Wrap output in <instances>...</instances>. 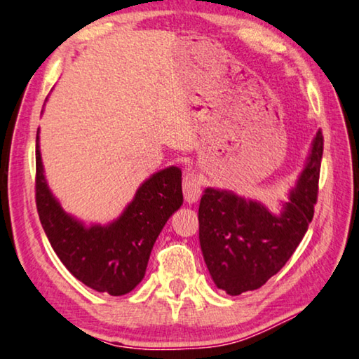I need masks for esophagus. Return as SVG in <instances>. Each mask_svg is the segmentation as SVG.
<instances>
[{"label":"esophagus","mask_w":359,"mask_h":359,"mask_svg":"<svg viewBox=\"0 0 359 359\" xmlns=\"http://www.w3.org/2000/svg\"><path fill=\"white\" fill-rule=\"evenodd\" d=\"M201 195V182L195 172H187L184 177V198L189 204H195Z\"/></svg>","instance_id":"1"}]
</instances>
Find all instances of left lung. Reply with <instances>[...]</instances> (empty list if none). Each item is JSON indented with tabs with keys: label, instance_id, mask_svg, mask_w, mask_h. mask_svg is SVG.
<instances>
[{
	"label": "left lung",
	"instance_id": "1",
	"mask_svg": "<svg viewBox=\"0 0 359 359\" xmlns=\"http://www.w3.org/2000/svg\"><path fill=\"white\" fill-rule=\"evenodd\" d=\"M321 158L320 129L297 184L287 201H281L280 214L230 190H204L198 210L200 244L215 286L240 295L264 286L286 265L315 214Z\"/></svg>",
	"mask_w": 359,
	"mask_h": 359
}]
</instances>
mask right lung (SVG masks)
Wrapping results in <instances>:
<instances>
[{"mask_svg":"<svg viewBox=\"0 0 359 359\" xmlns=\"http://www.w3.org/2000/svg\"><path fill=\"white\" fill-rule=\"evenodd\" d=\"M184 203L182 170L155 172L135 191L123 214L108 225L86 226L67 214L50 193L36 135V208L57 257L88 287L124 295L144 280L153 244L170 215Z\"/></svg>","mask_w":359,"mask_h":359,"instance_id":"obj_1","label":"right lung"}]
</instances>
